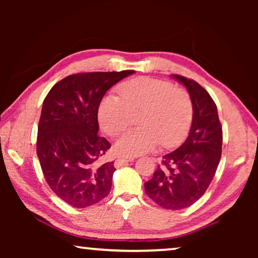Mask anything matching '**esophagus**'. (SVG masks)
Instances as JSON below:
<instances>
[{
	"label": "esophagus",
	"mask_w": 258,
	"mask_h": 258,
	"mask_svg": "<svg viewBox=\"0 0 258 258\" xmlns=\"http://www.w3.org/2000/svg\"><path fill=\"white\" fill-rule=\"evenodd\" d=\"M134 160L133 157H126V158H118L115 160V167H119V166H123L125 164H127L128 161Z\"/></svg>",
	"instance_id": "obj_1"
}]
</instances>
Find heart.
Returning <instances> with one entry per match:
<instances>
[{
  "instance_id": "b5f03b06",
  "label": "heart",
  "mask_w": 258,
  "mask_h": 258,
  "mask_svg": "<svg viewBox=\"0 0 258 258\" xmlns=\"http://www.w3.org/2000/svg\"><path fill=\"white\" fill-rule=\"evenodd\" d=\"M120 97L108 94L99 104L98 119L110 137L119 134L141 112L140 127L130 128L120 135L115 150L120 156L146 154L159 145L175 147L183 141L191 127L194 106L190 94L171 82L151 77H139L118 87Z\"/></svg>"
}]
</instances>
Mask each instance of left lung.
I'll list each match as a JSON object with an SVG mask.
<instances>
[{
	"label": "left lung",
	"instance_id": "1",
	"mask_svg": "<svg viewBox=\"0 0 258 258\" xmlns=\"http://www.w3.org/2000/svg\"><path fill=\"white\" fill-rule=\"evenodd\" d=\"M172 76L191 97V130L181 147L163 156L154 176L145 183V190L160 207L178 211L190 207L208 189L221 159L223 133L216 104L207 91L189 78Z\"/></svg>",
	"mask_w": 258,
	"mask_h": 258
}]
</instances>
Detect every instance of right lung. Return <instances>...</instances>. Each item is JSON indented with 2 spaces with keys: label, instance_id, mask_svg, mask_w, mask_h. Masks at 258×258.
I'll return each instance as SVG.
<instances>
[{
  "label": "right lung",
  "instance_id": "add662e5",
  "mask_svg": "<svg viewBox=\"0 0 258 258\" xmlns=\"http://www.w3.org/2000/svg\"><path fill=\"white\" fill-rule=\"evenodd\" d=\"M134 71L69 75L56 83L42 106L36 151L51 190L64 203L85 208L107 197L113 161L101 164L110 148L100 137L98 110L103 95Z\"/></svg>",
  "mask_w": 258,
  "mask_h": 258
}]
</instances>
